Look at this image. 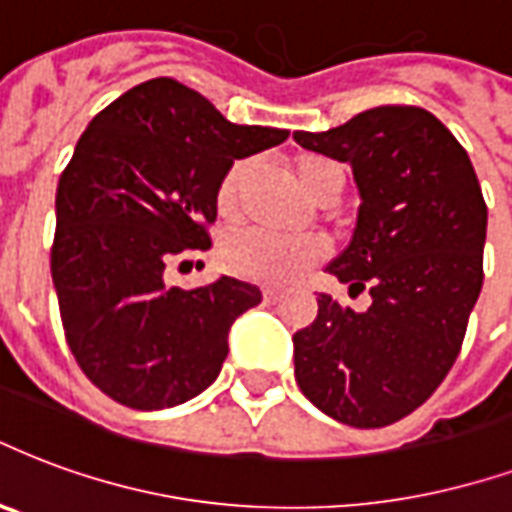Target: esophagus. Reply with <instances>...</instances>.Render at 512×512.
Wrapping results in <instances>:
<instances>
[{
  "label": "esophagus",
  "mask_w": 512,
  "mask_h": 512,
  "mask_svg": "<svg viewBox=\"0 0 512 512\" xmlns=\"http://www.w3.org/2000/svg\"><path fill=\"white\" fill-rule=\"evenodd\" d=\"M279 295H282V293H279L276 287H263V298H266L268 304H274V301H276V298H279Z\"/></svg>",
  "instance_id": "34e87169"
}]
</instances>
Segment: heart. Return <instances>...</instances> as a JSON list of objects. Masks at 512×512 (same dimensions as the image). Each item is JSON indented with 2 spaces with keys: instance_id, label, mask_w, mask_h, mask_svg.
<instances>
[{
  "instance_id": "1",
  "label": "heart",
  "mask_w": 512,
  "mask_h": 512,
  "mask_svg": "<svg viewBox=\"0 0 512 512\" xmlns=\"http://www.w3.org/2000/svg\"><path fill=\"white\" fill-rule=\"evenodd\" d=\"M246 170H249V162L236 160L227 165L219 179L217 208L225 219H236L241 211ZM293 173L298 187L304 189L314 203L342 176V170L331 160L314 157V154L298 157L293 162ZM325 257H328V244L323 238H282L266 230H241L227 238L225 244V260L230 271L252 282H263V285H285Z\"/></svg>"
}]
</instances>
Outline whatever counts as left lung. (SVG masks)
I'll list each match as a JSON object with an SVG mask.
<instances>
[{
    "instance_id": "left-lung-1",
    "label": "left lung",
    "mask_w": 512,
    "mask_h": 512,
    "mask_svg": "<svg viewBox=\"0 0 512 512\" xmlns=\"http://www.w3.org/2000/svg\"><path fill=\"white\" fill-rule=\"evenodd\" d=\"M295 143L347 162L361 192L350 246L328 266L372 306L320 293L293 336L295 380L317 410L355 429L407 418L456 363L483 287L488 208L464 146L429 111L380 105Z\"/></svg>"
}]
</instances>
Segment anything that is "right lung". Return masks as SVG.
<instances>
[{"mask_svg": "<svg viewBox=\"0 0 512 512\" xmlns=\"http://www.w3.org/2000/svg\"><path fill=\"white\" fill-rule=\"evenodd\" d=\"M287 135L233 124L173 78L124 92L86 127L56 189L51 276L67 347L105 396L162 410L217 380L230 325L263 293L233 276L181 290L165 271L211 249L227 165Z\"/></svg>", "mask_w": 512, "mask_h": 512, "instance_id": "right-lung-1", "label": "right lung"}]
</instances>
